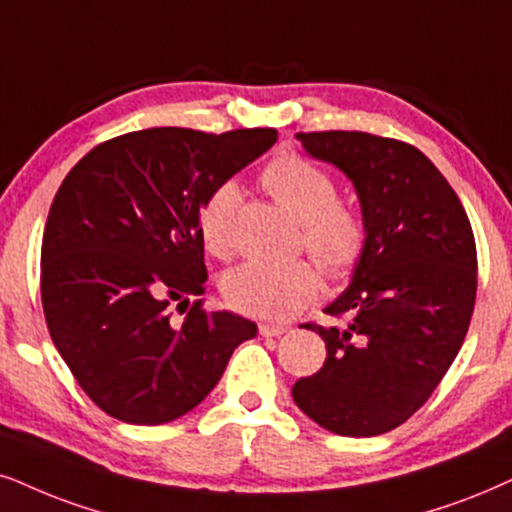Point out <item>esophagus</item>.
<instances>
[{"instance_id":"esophagus-1","label":"esophagus","mask_w":512,"mask_h":512,"mask_svg":"<svg viewBox=\"0 0 512 512\" xmlns=\"http://www.w3.org/2000/svg\"><path fill=\"white\" fill-rule=\"evenodd\" d=\"M290 328L283 323H260V335L262 338H278V335L288 333Z\"/></svg>"}]
</instances>
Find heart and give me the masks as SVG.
<instances>
[{
    "instance_id": "1",
    "label": "heart",
    "mask_w": 512,
    "mask_h": 512,
    "mask_svg": "<svg viewBox=\"0 0 512 512\" xmlns=\"http://www.w3.org/2000/svg\"><path fill=\"white\" fill-rule=\"evenodd\" d=\"M271 198L302 222V243L331 278H345L366 252L364 217L340 203L335 179L297 153L276 155L262 172ZM241 189L236 181L215 186L198 212V236L210 255L226 260L234 252V219ZM319 271L307 260L245 262L224 278V297L238 312L257 319L286 321L312 300Z\"/></svg>"
}]
</instances>
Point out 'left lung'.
<instances>
[{
  "label": "left lung",
  "mask_w": 512,
  "mask_h": 512,
  "mask_svg": "<svg viewBox=\"0 0 512 512\" xmlns=\"http://www.w3.org/2000/svg\"><path fill=\"white\" fill-rule=\"evenodd\" d=\"M297 139L352 181L368 243L352 283L326 307L347 326H304L326 342V361L297 380L293 399L335 435H383L430 399L463 345L475 236L456 191L416 146L342 129Z\"/></svg>",
  "instance_id": "left-lung-1"
}]
</instances>
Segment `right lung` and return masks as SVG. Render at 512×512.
Returning <instances> with one entry per match:
<instances>
[{
    "label": "right lung",
    "instance_id": "right-lung-1",
    "mask_svg": "<svg viewBox=\"0 0 512 512\" xmlns=\"http://www.w3.org/2000/svg\"><path fill=\"white\" fill-rule=\"evenodd\" d=\"M276 144V129L129 132L92 148L51 203L42 238L49 335L87 397L132 425H163L203 401L257 326L191 304L205 293L198 212L215 186ZM177 304V307H179Z\"/></svg>",
    "mask_w": 512,
    "mask_h": 512
}]
</instances>
